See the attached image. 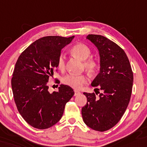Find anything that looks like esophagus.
Wrapping results in <instances>:
<instances>
[{
    "instance_id": "esophagus-1",
    "label": "esophagus",
    "mask_w": 147,
    "mask_h": 147,
    "mask_svg": "<svg viewBox=\"0 0 147 147\" xmlns=\"http://www.w3.org/2000/svg\"><path fill=\"white\" fill-rule=\"evenodd\" d=\"M80 94V92L78 91V90H74V96H77V95Z\"/></svg>"
}]
</instances>
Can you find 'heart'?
Returning a JSON list of instances; mask_svg holds the SVG:
<instances>
[{"instance_id": "obj_1", "label": "heart", "mask_w": 147, "mask_h": 147, "mask_svg": "<svg viewBox=\"0 0 147 147\" xmlns=\"http://www.w3.org/2000/svg\"><path fill=\"white\" fill-rule=\"evenodd\" d=\"M71 53L78 59L81 60V61H84L83 63L84 67L90 74H94L98 71L99 68L98 61L96 59H92V58L86 60L91 54V51H90V48L86 45L82 44V43H78L71 49ZM65 66L66 62L65 57L63 55H61L58 58V69L61 71H63L65 69ZM63 82L64 84L69 86L70 87L78 90L81 88L83 84L87 82V78L84 74L76 75V74H71L64 76L63 78Z\"/></svg>"}]
</instances>
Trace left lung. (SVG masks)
Wrapping results in <instances>:
<instances>
[{"mask_svg":"<svg viewBox=\"0 0 147 147\" xmlns=\"http://www.w3.org/2000/svg\"><path fill=\"white\" fill-rule=\"evenodd\" d=\"M86 39L98 51L100 72L91 86H98L99 89L94 90L102 92L98 96L84 92L87 102L82 108V116L88 127L103 132L117 125L125 113L131 96L133 73L127 55L119 45L101 35L88 34Z\"/></svg>","mask_w":147,"mask_h":147,"instance_id":"1","label":"left lung"}]
</instances>
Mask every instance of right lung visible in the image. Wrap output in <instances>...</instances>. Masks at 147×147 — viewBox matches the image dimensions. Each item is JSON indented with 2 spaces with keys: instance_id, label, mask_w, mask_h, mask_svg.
<instances>
[{
  "instance_id": "obj_1",
  "label": "right lung",
  "mask_w": 147,
  "mask_h": 147,
  "mask_svg": "<svg viewBox=\"0 0 147 147\" xmlns=\"http://www.w3.org/2000/svg\"><path fill=\"white\" fill-rule=\"evenodd\" d=\"M74 37L39 38L21 53L15 64L11 79L14 102L22 118L36 129H46L57 123L74 94L73 88L64 84L51 93L48 86L61 50Z\"/></svg>"
}]
</instances>
